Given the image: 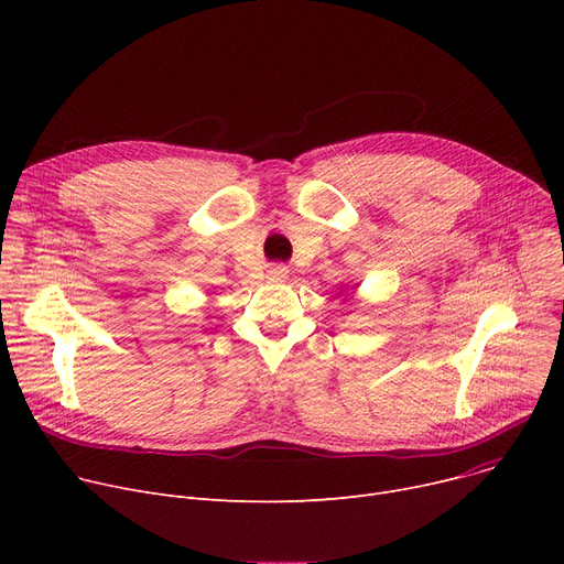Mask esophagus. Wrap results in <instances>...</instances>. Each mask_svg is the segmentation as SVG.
<instances>
[{"label":"esophagus","instance_id":"1","mask_svg":"<svg viewBox=\"0 0 564 564\" xmlns=\"http://www.w3.org/2000/svg\"><path fill=\"white\" fill-rule=\"evenodd\" d=\"M288 267L285 264H272L270 270H267V281L270 283H283L288 279Z\"/></svg>","mask_w":564,"mask_h":564}]
</instances>
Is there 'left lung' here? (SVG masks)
<instances>
[{"instance_id":"left-lung-1","label":"left lung","mask_w":564,"mask_h":564,"mask_svg":"<svg viewBox=\"0 0 564 564\" xmlns=\"http://www.w3.org/2000/svg\"><path fill=\"white\" fill-rule=\"evenodd\" d=\"M338 290H340V292H338V294H343V292H345V285H343V288H338Z\"/></svg>"}]
</instances>
